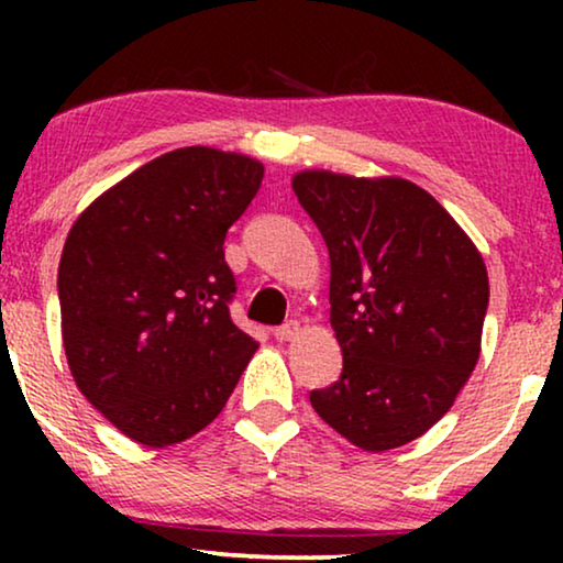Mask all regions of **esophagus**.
Here are the masks:
<instances>
[{"mask_svg": "<svg viewBox=\"0 0 563 563\" xmlns=\"http://www.w3.org/2000/svg\"><path fill=\"white\" fill-rule=\"evenodd\" d=\"M299 333H302V325H299L297 320H289V322H284L282 328L274 330V338L279 343H287V341H295Z\"/></svg>", "mask_w": 563, "mask_h": 563, "instance_id": "1", "label": "esophagus"}]
</instances>
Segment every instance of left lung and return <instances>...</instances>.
Masks as SVG:
<instances>
[{
	"instance_id": "obj_1",
	"label": "left lung",
	"mask_w": 563,
	"mask_h": 563,
	"mask_svg": "<svg viewBox=\"0 0 563 563\" xmlns=\"http://www.w3.org/2000/svg\"><path fill=\"white\" fill-rule=\"evenodd\" d=\"M291 189L330 253V325L341 379L314 412L364 451L428 433L472 376L489 279L482 253L418 184L299 172Z\"/></svg>"
}]
</instances>
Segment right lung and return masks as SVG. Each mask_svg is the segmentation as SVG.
<instances>
[{
    "label": "right lung",
    "instance_id": "obj_1",
    "mask_svg": "<svg viewBox=\"0 0 563 563\" xmlns=\"http://www.w3.org/2000/svg\"><path fill=\"white\" fill-rule=\"evenodd\" d=\"M264 179L243 153L189 145L99 195L68 230L60 335L81 395L135 443L166 449L218 418L258 343L233 325L228 228Z\"/></svg>",
    "mask_w": 563,
    "mask_h": 563
}]
</instances>
